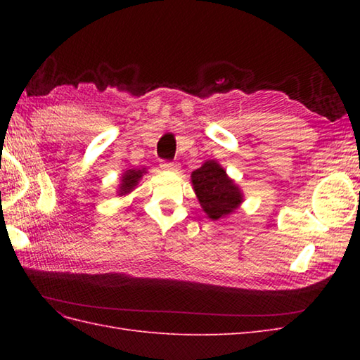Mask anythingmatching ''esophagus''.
I'll return each mask as SVG.
<instances>
[{
  "instance_id": "1",
  "label": "esophagus",
  "mask_w": 360,
  "mask_h": 360,
  "mask_svg": "<svg viewBox=\"0 0 360 360\" xmlns=\"http://www.w3.org/2000/svg\"><path fill=\"white\" fill-rule=\"evenodd\" d=\"M160 168H162V170H168V172H176L179 168V165L174 162H170V160H162Z\"/></svg>"
}]
</instances>
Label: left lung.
I'll return each instance as SVG.
<instances>
[{"instance_id": "1", "label": "left lung", "mask_w": 360, "mask_h": 360, "mask_svg": "<svg viewBox=\"0 0 360 360\" xmlns=\"http://www.w3.org/2000/svg\"><path fill=\"white\" fill-rule=\"evenodd\" d=\"M193 188L202 210L212 219L224 218L238 209L243 201L240 188L227 178L224 168L215 160H207L192 173Z\"/></svg>"}]
</instances>
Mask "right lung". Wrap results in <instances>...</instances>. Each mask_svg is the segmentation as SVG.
Wrapping results in <instances>:
<instances>
[{
    "mask_svg": "<svg viewBox=\"0 0 360 360\" xmlns=\"http://www.w3.org/2000/svg\"><path fill=\"white\" fill-rule=\"evenodd\" d=\"M142 170H128L124 176H122V184H120V195H125L128 192H131L134 186L137 184V181L141 179Z\"/></svg>",
    "mask_w": 360,
    "mask_h": 360,
    "instance_id": "obj_1",
    "label": "right lung"
}]
</instances>
